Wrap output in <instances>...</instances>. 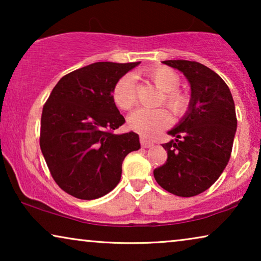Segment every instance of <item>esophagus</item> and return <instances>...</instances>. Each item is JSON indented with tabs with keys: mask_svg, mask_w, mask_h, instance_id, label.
I'll return each mask as SVG.
<instances>
[{
	"mask_svg": "<svg viewBox=\"0 0 261 261\" xmlns=\"http://www.w3.org/2000/svg\"><path fill=\"white\" fill-rule=\"evenodd\" d=\"M140 144H141L142 147L149 148V147H152L153 145H154V142L151 141V140H148V139H146L145 137H140Z\"/></svg>",
	"mask_w": 261,
	"mask_h": 261,
	"instance_id": "obj_1",
	"label": "esophagus"
}]
</instances>
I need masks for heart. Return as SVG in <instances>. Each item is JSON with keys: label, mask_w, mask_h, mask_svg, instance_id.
I'll return each mask as SVG.
<instances>
[{"label": "heart", "mask_w": 261, "mask_h": 261, "mask_svg": "<svg viewBox=\"0 0 261 261\" xmlns=\"http://www.w3.org/2000/svg\"><path fill=\"white\" fill-rule=\"evenodd\" d=\"M144 73L160 91H163V97H160L159 105H165L174 116H179L185 113L190 99L188 94L178 89L180 78L176 71L167 66H156L145 70ZM112 97L117 108L122 110L133 108L137 102L133 78L130 76L121 77L114 85ZM171 116L166 109L142 108L130 114L128 117V126L132 130L137 132L142 137L151 138L169 126Z\"/></svg>", "instance_id": "obj_1"}]
</instances>
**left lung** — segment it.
<instances>
[{
  "label": "left lung",
  "mask_w": 261,
  "mask_h": 261,
  "mask_svg": "<svg viewBox=\"0 0 261 261\" xmlns=\"http://www.w3.org/2000/svg\"><path fill=\"white\" fill-rule=\"evenodd\" d=\"M181 71L191 85L189 110L169 132L163 147L167 159L153 171L160 187L180 197H192L219 179L229 162L238 120L229 88L216 72L197 62L165 60Z\"/></svg>",
  "instance_id": "8db88e82"
}]
</instances>
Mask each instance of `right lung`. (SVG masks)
Segmentation results:
<instances>
[{
	"label": "right lung",
	"mask_w": 261,
	"mask_h": 261,
	"mask_svg": "<svg viewBox=\"0 0 261 261\" xmlns=\"http://www.w3.org/2000/svg\"><path fill=\"white\" fill-rule=\"evenodd\" d=\"M139 64L99 62L74 70L60 78L42 108V155L56 183L73 197L112 191L123 159L140 148L134 132L114 134L124 117L112 97L116 82Z\"/></svg>",
	"instance_id": "obj_1"
}]
</instances>
